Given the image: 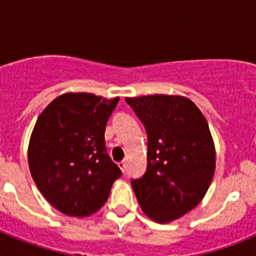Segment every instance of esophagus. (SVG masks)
Segmentation results:
<instances>
[{"instance_id":"34e87169","label":"esophagus","mask_w":256,"mask_h":256,"mask_svg":"<svg viewBox=\"0 0 256 256\" xmlns=\"http://www.w3.org/2000/svg\"><path fill=\"white\" fill-rule=\"evenodd\" d=\"M118 166H119V168H120V170L123 172H126V162H118Z\"/></svg>"}]
</instances>
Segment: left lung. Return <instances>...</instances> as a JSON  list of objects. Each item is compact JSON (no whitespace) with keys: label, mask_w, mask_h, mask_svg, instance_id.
I'll return each mask as SVG.
<instances>
[{"label":"left lung","mask_w":256,"mask_h":256,"mask_svg":"<svg viewBox=\"0 0 256 256\" xmlns=\"http://www.w3.org/2000/svg\"><path fill=\"white\" fill-rule=\"evenodd\" d=\"M148 130V169L132 180L142 212L170 223L198 205L216 172V146L204 114L180 94L126 97Z\"/></svg>","instance_id":"1"}]
</instances>
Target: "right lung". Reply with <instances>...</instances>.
<instances>
[{
    "label": "right lung",
    "instance_id": "right-lung-1",
    "mask_svg": "<svg viewBox=\"0 0 256 256\" xmlns=\"http://www.w3.org/2000/svg\"><path fill=\"white\" fill-rule=\"evenodd\" d=\"M119 97L66 92L40 112L32 130L28 164L36 186L69 216L98 212L120 177L105 148V128Z\"/></svg>",
    "mask_w": 256,
    "mask_h": 256
}]
</instances>
